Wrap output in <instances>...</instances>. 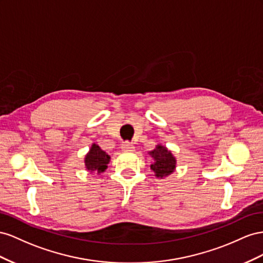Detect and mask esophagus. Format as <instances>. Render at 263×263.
I'll list each match as a JSON object with an SVG mask.
<instances>
[{"instance_id": "esophagus-1", "label": "esophagus", "mask_w": 263, "mask_h": 263, "mask_svg": "<svg viewBox=\"0 0 263 263\" xmlns=\"http://www.w3.org/2000/svg\"><path fill=\"white\" fill-rule=\"evenodd\" d=\"M121 148L122 151H127V152H131V151H134V146L132 143H130V142H123L122 145H121Z\"/></svg>"}]
</instances>
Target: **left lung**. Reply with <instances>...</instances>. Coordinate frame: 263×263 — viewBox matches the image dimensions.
<instances>
[{
    "mask_svg": "<svg viewBox=\"0 0 263 263\" xmlns=\"http://www.w3.org/2000/svg\"><path fill=\"white\" fill-rule=\"evenodd\" d=\"M149 155L154 159V163L151 164V170L156 177L162 178L173 173L176 167V160L166 147L157 145L155 149L149 152Z\"/></svg>",
    "mask_w": 263,
    "mask_h": 263,
    "instance_id": "8db88e82",
    "label": "left lung"
}]
</instances>
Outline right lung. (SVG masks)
<instances>
[{
    "instance_id": "right-lung-1",
    "label": "right lung",
    "mask_w": 263,
    "mask_h": 263,
    "mask_svg": "<svg viewBox=\"0 0 263 263\" xmlns=\"http://www.w3.org/2000/svg\"><path fill=\"white\" fill-rule=\"evenodd\" d=\"M109 161L110 156L102 151L99 145L92 144L90 151L86 155L85 165L87 171H89L90 173H92L95 171L98 172V173H102L108 167Z\"/></svg>"
}]
</instances>
